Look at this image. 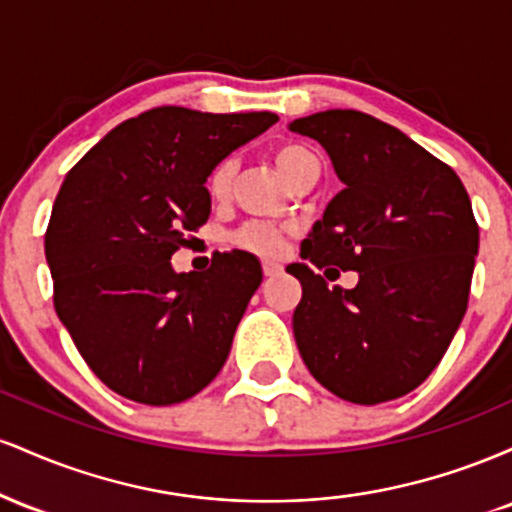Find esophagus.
Segmentation results:
<instances>
[{
	"instance_id": "1",
	"label": "esophagus",
	"mask_w": 512,
	"mask_h": 512,
	"mask_svg": "<svg viewBox=\"0 0 512 512\" xmlns=\"http://www.w3.org/2000/svg\"><path fill=\"white\" fill-rule=\"evenodd\" d=\"M262 269H264V276H276V274H281V264L279 262H269V260H264L262 262Z\"/></svg>"
}]
</instances>
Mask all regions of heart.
<instances>
[{
  "mask_svg": "<svg viewBox=\"0 0 512 512\" xmlns=\"http://www.w3.org/2000/svg\"><path fill=\"white\" fill-rule=\"evenodd\" d=\"M274 161L279 166L281 173L286 175V180L293 182L298 175L303 173L310 163H320L313 151L303 144H284L274 151ZM233 175H236V163L228 158V161H221L219 166L214 168V173L209 175V192L214 199H223L231 192ZM289 233V226H281V223L272 221H248L243 228H238L233 233V243L238 248L255 252V255L262 257H276L281 250H284V238Z\"/></svg>",
  "mask_w": 512,
  "mask_h": 512,
  "instance_id": "b5f03b06",
  "label": "heart"
}]
</instances>
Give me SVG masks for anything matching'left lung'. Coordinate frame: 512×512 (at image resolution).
<instances>
[{"instance_id": "obj_1", "label": "left lung", "mask_w": 512, "mask_h": 512, "mask_svg": "<svg viewBox=\"0 0 512 512\" xmlns=\"http://www.w3.org/2000/svg\"><path fill=\"white\" fill-rule=\"evenodd\" d=\"M344 190L286 272L303 286L293 337L313 378L354 404L419 387L467 313L479 226L462 180L404 132L358 110L298 117ZM359 272L354 290L326 286L309 264Z\"/></svg>"}]
</instances>
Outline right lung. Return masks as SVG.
<instances>
[{
    "label": "right lung",
    "mask_w": 512,
    "mask_h": 512,
    "mask_svg": "<svg viewBox=\"0 0 512 512\" xmlns=\"http://www.w3.org/2000/svg\"><path fill=\"white\" fill-rule=\"evenodd\" d=\"M276 120L163 105L117 125L64 178L45 233L55 310L117 395L168 407L226 363L260 262L233 250L178 274L170 257L209 219L211 170Z\"/></svg>",
    "instance_id": "right-lung-1"
}]
</instances>
